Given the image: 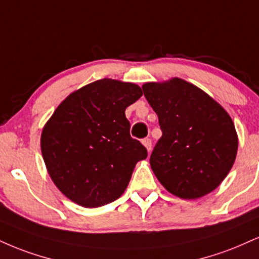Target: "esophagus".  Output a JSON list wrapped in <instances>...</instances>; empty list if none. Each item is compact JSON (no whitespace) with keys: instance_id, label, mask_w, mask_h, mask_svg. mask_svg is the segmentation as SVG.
Wrapping results in <instances>:
<instances>
[{"instance_id":"obj_1","label":"esophagus","mask_w":259,"mask_h":259,"mask_svg":"<svg viewBox=\"0 0 259 259\" xmlns=\"http://www.w3.org/2000/svg\"><path fill=\"white\" fill-rule=\"evenodd\" d=\"M142 143H143V146H145V147L147 148V151L151 152V149H152V140L149 139V138H146V139L142 140Z\"/></svg>"}]
</instances>
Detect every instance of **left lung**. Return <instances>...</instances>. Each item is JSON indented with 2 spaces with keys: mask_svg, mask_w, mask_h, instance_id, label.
<instances>
[{
  "mask_svg": "<svg viewBox=\"0 0 259 259\" xmlns=\"http://www.w3.org/2000/svg\"><path fill=\"white\" fill-rule=\"evenodd\" d=\"M142 90L163 133L149 158L154 175L182 199L212 192L236 157L238 136L232 118L206 93L183 79L146 83Z\"/></svg>",
  "mask_w": 259,
  "mask_h": 259,
  "instance_id": "1",
  "label": "left lung"
}]
</instances>
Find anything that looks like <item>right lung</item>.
Masks as SVG:
<instances>
[{"label": "right lung", "mask_w": 259, "mask_h": 259, "mask_svg": "<svg viewBox=\"0 0 259 259\" xmlns=\"http://www.w3.org/2000/svg\"><path fill=\"white\" fill-rule=\"evenodd\" d=\"M142 96L133 83L104 78L68 95L46 124L43 159L64 195L84 207L117 200L147 149L130 136L125 108Z\"/></svg>", "instance_id": "add662e5"}]
</instances>
